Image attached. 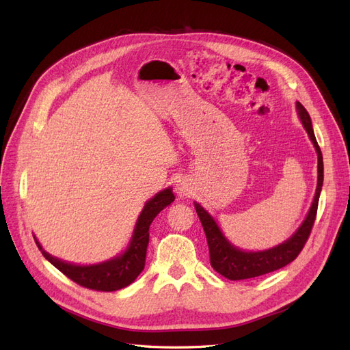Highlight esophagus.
<instances>
[{
  "label": "esophagus",
  "instance_id": "esophagus-1",
  "mask_svg": "<svg viewBox=\"0 0 350 350\" xmlns=\"http://www.w3.org/2000/svg\"><path fill=\"white\" fill-rule=\"evenodd\" d=\"M175 191L178 197L187 198L193 194V187L187 181V179H179V181L175 184Z\"/></svg>",
  "mask_w": 350,
  "mask_h": 350
}]
</instances>
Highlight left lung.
Returning a JSON list of instances; mask_svg holds the SVG:
<instances>
[{
    "mask_svg": "<svg viewBox=\"0 0 350 350\" xmlns=\"http://www.w3.org/2000/svg\"><path fill=\"white\" fill-rule=\"evenodd\" d=\"M296 111H298L302 125L305 126L306 133H308L310 139L317 150L319 156V181H317L315 196L312 200L311 208L306 215L302 225L298 230L280 245L273 247L270 250L264 251H242L226 239V237L221 234L220 228L211 217L207 211L196 203V211L200 217L201 225H203L204 234L208 243V252H210V264L221 276H225L229 280H243L262 276V274L279 270L284 266H288L296 257L299 256L304 245L306 243L311 234V229L314 226V220L317 216V208H319V200L323 187L324 179V167H323V154L320 150V146L317 143V139L312 130V122L310 118V113L302 107L299 102H296Z\"/></svg>",
    "mask_w": 350,
    "mask_h": 350,
    "instance_id": "1",
    "label": "left lung"
}]
</instances>
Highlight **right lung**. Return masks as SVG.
<instances>
[{"instance_id":"1","label":"right lung","mask_w":350,"mask_h":350,"mask_svg":"<svg viewBox=\"0 0 350 350\" xmlns=\"http://www.w3.org/2000/svg\"><path fill=\"white\" fill-rule=\"evenodd\" d=\"M174 200L175 196L172 193V188H166L147 201L139 219H137L130 245L126 247L121 256L113 257L108 261L92 264V266H77V264H71L49 256L35 238L36 245L52 266L57 267L61 273H64L72 282L83 286V288L100 292L118 291L131 284L143 271L152 221Z\"/></svg>"}]
</instances>
